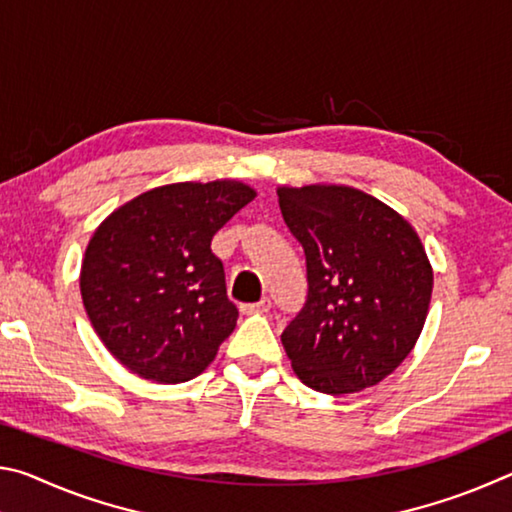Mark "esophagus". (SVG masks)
<instances>
[{"label": "esophagus", "mask_w": 512, "mask_h": 512, "mask_svg": "<svg viewBox=\"0 0 512 512\" xmlns=\"http://www.w3.org/2000/svg\"><path fill=\"white\" fill-rule=\"evenodd\" d=\"M239 309H241V314H246V316H250V314H266V311L271 309V300L264 298V300H259V302H253V305H241Z\"/></svg>", "instance_id": "34e87169"}]
</instances>
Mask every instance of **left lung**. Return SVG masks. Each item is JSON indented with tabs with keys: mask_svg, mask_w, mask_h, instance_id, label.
<instances>
[{
	"mask_svg": "<svg viewBox=\"0 0 512 512\" xmlns=\"http://www.w3.org/2000/svg\"><path fill=\"white\" fill-rule=\"evenodd\" d=\"M277 198L307 259L305 307L282 332L293 372L327 395L379 384L427 320L433 271L418 232L354 187H280Z\"/></svg>",
	"mask_w": 512,
	"mask_h": 512,
	"instance_id": "obj_1",
	"label": "left lung"
}]
</instances>
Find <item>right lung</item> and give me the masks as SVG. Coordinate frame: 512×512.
<instances>
[{
  "mask_svg": "<svg viewBox=\"0 0 512 512\" xmlns=\"http://www.w3.org/2000/svg\"><path fill=\"white\" fill-rule=\"evenodd\" d=\"M255 196L237 180L164 185L94 230L81 296L94 332L121 366L155 384H180L214 361L239 311L210 244Z\"/></svg>",
  "mask_w": 512,
  "mask_h": 512,
  "instance_id": "obj_1",
  "label": "right lung"
}]
</instances>
